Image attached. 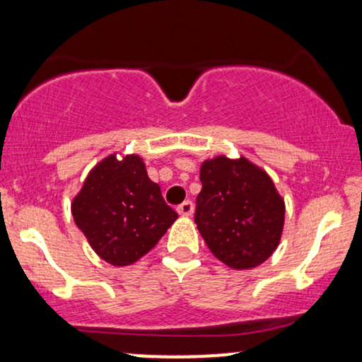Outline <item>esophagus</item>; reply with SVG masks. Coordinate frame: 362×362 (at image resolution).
<instances>
[{
	"label": "esophagus",
	"instance_id": "1",
	"mask_svg": "<svg viewBox=\"0 0 362 362\" xmlns=\"http://www.w3.org/2000/svg\"><path fill=\"white\" fill-rule=\"evenodd\" d=\"M177 211H178V214H180V216H192L194 204L190 201H185L177 207Z\"/></svg>",
	"mask_w": 362,
	"mask_h": 362
}]
</instances>
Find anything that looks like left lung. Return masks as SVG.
I'll use <instances>...</instances> for the list:
<instances>
[{
    "label": "left lung",
    "mask_w": 362,
    "mask_h": 362,
    "mask_svg": "<svg viewBox=\"0 0 362 362\" xmlns=\"http://www.w3.org/2000/svg\"><path fill=\"white\" fill-rule=\"evenodd\" d=\"M201 182L194 219L216 259L236 271L267 260L286 211L271 177L243 156H216L201 165Z\"/></svg>",
    "instance_id": "8db88e82"
}]
</instances>
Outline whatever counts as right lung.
I'll return each instance as SVG.
<instances>
[{
  "mask_svg": "<svg viewBox=\"0 0 362 362\" xmlns=\"http://www.w3.org/2000/svg\"><path fill=\"white\" fill-rule=\"evenodd\" d=\"M71 213L95 253L115 267L146 255L178 218L138 155H110L95 165Z\"/></svg>",
  "mask_w": 362,
  "mask_h": 362,
  "instance_id": "obj_1",
  "label": "right lung"
}]
</instances>
